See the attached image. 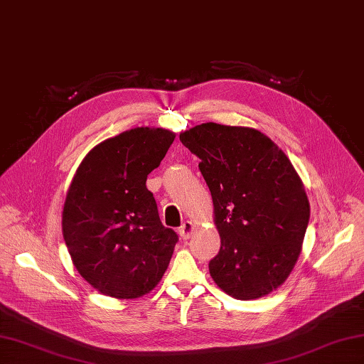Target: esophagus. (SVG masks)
<instances>
[{
  "label": "esophagus",
  "mask_w": 364,
  "mask_h": 364,
  "mask_svg": "<svg viewBox=\"0 0 364 364\" xmlns=\"http://www.w3.org/2000/svg\"><path fill=\"white\" fill-rule=\"evenodd\" d=\"M194 230H196V225H194L193 222H185V223L181 226V229H179V234H181V237H182L183 240H188V238L193 237Z\"/></svg>",
  "instance_id": "esophagus-1"
}]
</instances>
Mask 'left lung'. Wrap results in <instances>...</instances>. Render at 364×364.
<instances>
[{
  "mask_svg": "<svg viewBox=\"0 0 364 364\" xmlns=\"http://www.w3.org/2000/svg\"><path fill=\"white\" fill-rule=\"evenodd\" d=\"M200 158L220 252L209 273L226 294L253 301L278 290L301 255L310 220L305 186L287 155L259 130L203 123L179 135Z\"/></svg>",
  "mask_w": 364,
  "mask_h": 364,
  "instance_id": "obj_1",
  "label": "left lung"
}]
</instances>
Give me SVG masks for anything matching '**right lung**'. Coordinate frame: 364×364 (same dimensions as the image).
I'll return each instance as SVG.
<instances>
[{
  "label": "right lung",
  "mask_w": 364,
  "mask_h": 364,
  "mask_svg": "<svg viewBox=\"0 0 364 364\" xmlns=\"http://www.w3.org/2000/svg\"><path fill=\"white\" fill-rule=\"evenodd\" d=\"M162 127H135L87 151L65 197L62 234L74 267L102 294L136 299L167 270L178 235L161 223L147 176L173 144Z\"/></svg>",
  "instance_id": "right-lung-1"
}]
</instances>
